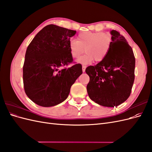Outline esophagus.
<instances>
[{
    "label": "esophagus",
    "mask_w": 152,
    "mask_h": 152,
    "mask_svg": "<svg viewBox=\"0 0 152 152\" xmlns=\"http://www.w3.org/2000/svg\"><path fill=\"white\" fill-rule=\"evenodd\" d=\"M86 66H84V65L82 66V72H85V71H86Z\"/></svg>",
    "instance_id": "34e87169"
}]
</instances>
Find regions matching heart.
<instances>
[{"label": "heart", "instance_id": "1", "mask_svg": "<svg viewBox=\"0 0 152 152\" xmlns=\"http://www.w3.org/2000/svg\"><path fill=\"white\" fill-rule=\"evenodd\" d=\"M113 43L112 36L102 32L84 31L78 35L77 40L72 39L69 43L70 54L73 58H79L77 61L87 65L94 60L101 62L107 57Z\"/></svg>", "mask_w": 152, "mask_h": 152}]
</instances>
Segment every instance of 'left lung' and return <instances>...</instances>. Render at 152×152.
<instances>
[{
	"mask_svg": "<svg viewBox=\"0 0 152 152\" xmlns=\"http://www.w3.org/2000/svg\"><path fill=\"white\" fill-rule=\"evenodd\" d=\"M113 43L107 57L86 72L91 100L103 107H114L129 97L134 80L135 58L125 37L116 30L110 31Z\"/></svg>",
	"mask_w": 152,
	"mask_h": 152,
	"instance_id": "left-lung-1",
	"label": "left lung"
}]
</instances>
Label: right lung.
Listing matches in <instances>:
<instances>
[{
	"label": "right lung",
	"instance_id": "1",
	"mask_svg": "<svg viewBox=\"0 0 152 152\" xmlns=\"http://www.w3.org/2000/svg\"><path fill=\"white\" fill-rule=\"evenodd\" d=\"M75 34V30L49 25L27 48L23 67L24 89L37 104L50 107L64 102L82 73L80 63L66 67L73 62L69 43Z\"/></svg>",
	"mask_w": 152,
	"mask_h": 152
}]
</instances>
